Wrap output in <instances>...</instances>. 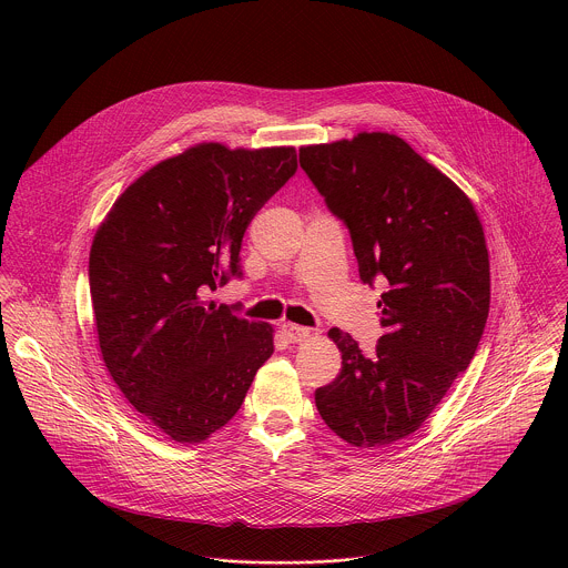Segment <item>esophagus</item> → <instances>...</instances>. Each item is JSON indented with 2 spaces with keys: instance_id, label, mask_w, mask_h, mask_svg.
<instances>
[{
  "instance_id": "1",
  "label": "esophagus",
  "mask_w": 568,
  "mask_h": 568,
  "mask_svg": "<svg viewBox=\"0 0 568 568\" xmlns=\"http://www.w3.org/2000/svg\"><path fill=\"white\" fill-rule=\"evenodd\" d=\"M282 329L291 343H302L311 336V327H304V325L284 324Z\"/></svg>"
}]
</instances>
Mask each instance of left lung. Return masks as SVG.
<instances>
[{
  "instance_id": "obj_1",
  "label": "left lung",
  "mask_w": 568,
  "mask_h": 568,
  "mask_svg": "<svg viewBox=\"0 0 568 568\" xmlns=\"http://www.w3.org/2000/svg\"><path fill=\"white\" fill-rule=\"evenodd\" d=\"M300 165L347 227L363 284L387 288L372 354L329 329L343 363L315 403L347 444L385 446L424 424L479 347L489 311L484 227L470 199L396 135L306 146Z\"/></svg>"
}]
</instances>
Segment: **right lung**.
<instances>
[{"label": "right lung", "mask_w": 568, "mask_h": 568, "mask_svg": "<svg viewBox=\"0 0 568 568\" xmlns=\"http://www.w3.org/2000/svg\"><path fill=\"white\" fill-rule=\"evenodd\" d=\"M295 172V149L201 144L129 185L93 239L89 293L104 365L174 442L225 426L273 354L271 325L205 295L243 277L244 232Z\"/></svg>", "instance_id": "right-lung-1"}]
</instances>
